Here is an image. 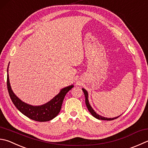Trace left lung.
Listing matches in <instances>:
<instances>
[{
    "label": "left lung",
    "mask_w": 148,
    "mask_h": 148,
    "mask_svg": "<svg viewBox=\"0 0 148 148\" xmlns=\"http://www.w3.org/2000/svg\"><path fill=\"white\" fill-rule=\"evenodd\" d=\"M82 90L84 93V95H85V102H86V106H87L88 110L90 112V113L94 116L95 118H96L99 120H103V121H112V120L117 119L119 116H116V117H114V118H107V117H104V116H102L99 115V114H97L95 111L93 110V109L92 108L91 105L90 104V102H89V100H88V91H86L84 88H82Z\"/></svg>",
    "instance_id": "obj_1"
}]
</instances>
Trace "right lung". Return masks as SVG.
Here are the masks:
<instances>
[{
    "mask_svg": "<svg viewBox=\"0 0 148 148\" xmlns=\"http://www.w3.org/2000/svg\"><path fill=\"white\" fill-rule=\"evenodd\" d=\"M10 64V63H9ZM8 75H7V86L8 92L11 99H12L14 105L21 112L27 117L38 122H47L51 121L59 113L62 102L66 96V93L74 87L73 85L67 86L62 88L56 96L53 97L50 101L46 104L40 106H32L27 104L18 98L13 93L11 88L9 75H8Z\"/></svg>",
    "mask_w": 148,
    "mask_h": 148,
    "instance_id": "obj_1",
    "label": "right lung"
}]
</instances>
